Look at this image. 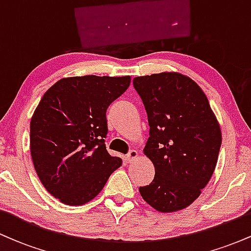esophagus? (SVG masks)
Masks as SVG:
<instances>
[{
    "label": "esophagus",
    "mask_w": 251,
    "mask_h": 251,
    "mask_svg": "<svg viewBox=\"0 0 251 251\" xmlns=\"http://www.w3.org/2000/svg\"><path fill=\"white\" fill-rule=\"evenodd\" d=\"M137 157H138V152L135 151V150H131V151H129L128 153L126 154L125 160L127 163H132L134 159H137Z\"/></svg>",
    "instance_id": "esophagus-1"
}]
</instances>
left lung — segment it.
<instances>
[{
  "instance_id": "1",
  "label": "left lung",
  "mask_w": 251,
  "mask_h": 251,
  "mask_svg": "<svg viewBox=\"0 0 251 251\" xmlns=\"http://www.w3.org/2000/svg\"><path fill=\"white\" fill-rule=\"evenodd\" d=\"M133 87L148 114L150 137L144 153L154 178L139 192L160 212L178 211L201 195L220 153V124L200 86L179 73L138 76Z\"/></svg>"
}]
</instances>
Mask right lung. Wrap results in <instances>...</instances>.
<instances>
[{"label": "right lung", "mask_w": 251, "mask_h": 251, "mask_svg": "<svg viewBox=\"0 0 251 251\" xmlns=\"http://www.w3.org/2000/svg\"><path fill=\"white\" fill-rule=\"evenodd\" d=\"M129 76H73L43 94L30 120V153L46 190L67 205H82L122 165L106 150V111L128 88Z\"/></svg>", "instance_id": "obj_1"}]
</instances>
